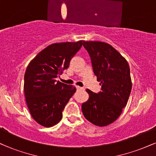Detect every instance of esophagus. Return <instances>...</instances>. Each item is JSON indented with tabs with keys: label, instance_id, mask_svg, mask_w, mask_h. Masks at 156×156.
Instances as JSON below:
<instances>
[{
	"label": "esophagus",
	"instance_id": "34e87169",
	"mask_svg": "<svg viewBox=\"0 0 156 156\" xmlns=\"http://www.w3.org/2000/svg\"><path fill=\"white\" fill-rule=\"evenodd\" d=\"M76 89H77V90H84V89L83 88V87H78V86H77V87H76Z\"/></svg>",
	"mask_w": 156,
	"mask_h": 156
}]
</instances>
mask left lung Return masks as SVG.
<instances>
[{
    "instance_id": "left-lung-1",
    "label": "left lung",
    "mask_w": 156,
    "mask_h": 156,
    "mask_svg": "<svg viewBox=\"0 0 156 156\" xmlns=\"http://www.w3.org/2000/svg\"><path fill=\"white\" fill-rule=\"evenodd\" d=\"M89 53L97 80L101 82L98 94L87 89L88 101L81 105L86 119L93 125L104 127L120 116L132 89L127 60L111 44L99 41H83Z\"/></svg>"
}]
</instances>
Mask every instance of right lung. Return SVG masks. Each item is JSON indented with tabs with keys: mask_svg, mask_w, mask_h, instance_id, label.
I'll return each instance as SVG.
<instances>
[{
	"mask_svg": "<svg viewBox=\"0 0 156 156\" xmlns=\"http://www.w3.org/2000/svg\"><path fill=\"white\" fill-rule=\"evenodd\" d=\"M83 42L50 44L26 68L23 87L26 101L33 119L42 126L50 128L59 122L64 106L76 92V87L56 81L55 78L67 69Z\"/></svg>",
	"mask_w": 156,
	"mask_h": 156,
	"instance_id": "1",
	"label": "right lung"
}]
</instances>
